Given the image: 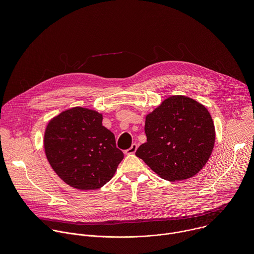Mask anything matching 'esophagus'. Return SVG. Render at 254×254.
Here are the masks:
<instances>
[{
    "mask_svg": "<svg viewBox=\"0 0 254 254\" xmlns=\"http://www.w3.org/2000/svg\"><path fill=\"white\" fill-rule=\"evenodd\" d=\"M136 149H137V144H136V143H132L131 147H130L129 149H127V151H125V154H126V155H132V154L135 153Z\"/></svg>",
    "mask_w": 254,
    "mask_h": 254,
    "instance_id": "esophagus-1",
    "label": "esophagus"
}]
</instances>
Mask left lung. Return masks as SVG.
<instances>
[{
  "label": "left lung",
  "instance_id": "8db88e82",
  "mask_svg": "<svg viewBox=\"0 0 254 254\" xmlns=\"http://www.w3.org/2000/svg\"><path fill=\"white\" fill-rule=\"evenodd\" d=\"M147 142L135 156L170 182L195 176L208 162L215 127L207 108L184 95L165 99L146 117Z\"/></svg>",
  "mask_w": 254,
  "mask_h": 254
}]
</instances>
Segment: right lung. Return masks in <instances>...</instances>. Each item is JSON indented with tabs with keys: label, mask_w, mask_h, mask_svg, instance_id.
<instances>
[{
	"label": "right lung",
	"mask_w": 254,
	"mask_h": 254,
	"mask_svg": "<svg viewBox=\"0 0 254 254\" xmlns=\"http://www.w3.org/2000/svg\"><path fill=\"white\" fill-rule=\"evenodd\" d=\"M44 149L54 172L78 190L101 188L124 159L115 134L102 126V115L80 106L62 112L48 123Z\"/></svg>",
	"instance_id": "add662e5"
}]
</instances>
